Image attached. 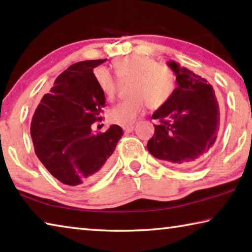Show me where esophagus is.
<instances>
[{
    "label": "esophagus",
    "mask_w": 252,
    "mask_h": 252,
    "mask_svg": "<svg viewBox=\"0 0 252 252\" xmlns=\"http://www.w3.org/2000/svg\"><path fill=\"white\" fill-rule=\"evenodd\" d=\"M133 129H134V125H129V126H123V130H125L126 133H130V132L133 131Z\"/></svg>",
    "instance_id": "1"
}]
</instances>
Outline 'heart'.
<instances>
[{"label":"heart","mask_w":252,"mask_h":252,"mask_svg":"<svg viewBox=\"0 0 252 252\" xmlns=\"http://www.w3.org/2000/svg\"><path fill=\"white\" fill-rule=\"evenodd\" d=\"M113 67L120 79H132L129 93L110 111V120L120 126L132 125L144 112L147 104L151 109L163 105L176 88V75L168 65L160 64L152 57L133 54L113 62ZM97 87L109 100L117 94V80L105 66L94 70Z\"/></svg>","instance_id":"1"}]
</instances>
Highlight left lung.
<instances>
[{"mask_svg": "<svg viewBox=\"0 0 252 252\" xmlns=\"http://www.w3.org/2000/svg\"><path fill=\"white\" fill-rule=\"evenodd\" d=\"M178 87L152 119L159 120L148 150L157 159L173 165L193 163L202 159L216 142L220 126V111L216 93L206 79L168 62Z\"/></svg>", "mask_w": 252, "mask_h": 252, "instance_id": "1", "label": "left lung"}]
</instances>
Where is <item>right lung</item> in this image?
Here are the masks:
<instances>
[{"mask_svg":"<svg viewBox=\"0 0 252 252\" xmlns=\"http://www.w3.org/2000/svg\"><path fill=\"white\" fill-rule=\"evenodd\" d=\"M106 61L89 60L72 64L54 81L34 112L31 136L36 157L46 170L66 186L96 180L112 162V153L123 135L121 126L92 132L102 120L105 96L97 87L93 69Z\"/></svg>","mask_w":252,"mask_h":252,"instance_id":"1","label":"right lung"}]
</instances>
